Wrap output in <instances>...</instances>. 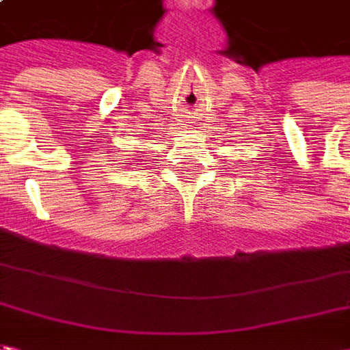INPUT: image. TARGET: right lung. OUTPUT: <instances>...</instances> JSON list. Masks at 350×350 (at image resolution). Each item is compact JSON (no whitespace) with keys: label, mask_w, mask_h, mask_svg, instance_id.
I'll use <instances>...</instances> for the list:
<instances>
[{"label":"right lung","mask_w":350,"mask_h":350,"mask_svg":"<svg viewBox=\"0 0 350 350\" xmlns=\"http://www.w3.org/2000/svg\"><path fill=\"white\" fill-rule=\"evenodd\" d=\"M137 161H139V159H133V164H131V163H124V164H129V166H135V164H137Z\"/></svg>","instance_id":"add662e5"}]
</instances>
